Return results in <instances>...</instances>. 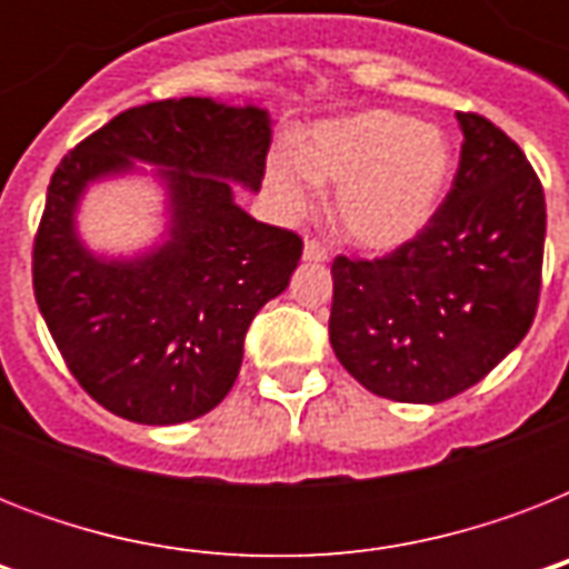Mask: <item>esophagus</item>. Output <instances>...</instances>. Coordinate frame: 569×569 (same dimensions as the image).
<instances>
[{
    "instance_id": "esophagus-1",
    "label": "esophagus",
    "mask_w": 569,
    "mask_h": 569,
    "mask_svg": "<svg viewBox=\"0 0 569 569\" xmlns=\"http://www.w3.org/2000/svg\"><path fill=\"white\" fill-rule=\"evenodd\" d=\"M303 259L307 262H328L330 250L319 239H307V244H303Z\"/></svg>"
}]
</instances>
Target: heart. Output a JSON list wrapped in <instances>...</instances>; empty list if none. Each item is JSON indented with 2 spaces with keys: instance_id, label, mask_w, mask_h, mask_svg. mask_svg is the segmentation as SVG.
<instances>
[{
  "instance_id": "heart-1",
  "label": "heart",
  "mask_w": 569,
  "mask_h": 569,
  "mask_svg": "<svg viewBox=\"0 0 569 569\" xmlns=\"http://www.w3.org/2000/svg\"><path fill=\"white\" fill-rule=\"evenodd\" d=\"M455 156L446 132L396 111H360L312 129L303 153L280 150L268 186L289 212L339 186L337 218L366 250H396L428 227L449 191Z\"/></svg>"
}]
</instances>
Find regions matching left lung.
<instances>
[{
    "label": "left lung",
    "instance_id": "obj_1",
    "mask_svg": "<svg viewBox=\"0 0 569 569\" xmlns=\"http://www.w3.org/2000/svg\"><path fill=\"white\" fill-rule=\"evenodd\" d=\"M460 164L419 236L380 259L337 257L330 346L369 392L437 405L490 375L529 333L547 200L526 153L458 111Z\"/></svg>",
    "mask_w": 569,
    "mask_h": 569
}]
</instances>
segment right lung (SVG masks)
<instances>
[{
  "mask_svg": "<svg viewBox=\"0 0 569 569\" xmlns=\"http://www.w3.org/2000/svg\"><path fill=\"white\" fill-rule=\"evenodd\" d=\"M271 118L209 97L120 111L61 159L31 253L40 316L88 396L138 425L191 422L221 405L244 333L298 268L303 241L250 218L232 182L259 191ZM159 167L166 241L132 260L93 258L74 209L97 179Z\"/></svg>",
  "mask_w": 569,
  "mask_h": 569,
  "instance_id": "1",
  "label": "right lung"
}]
</instances>
